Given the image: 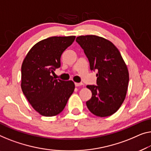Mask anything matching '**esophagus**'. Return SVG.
Returning <instances> with one entry per match:
<instances>
[{
    "mask_svg": "<svg viewBox=\"0 0 151 151\" xmlns=\"http://www.w3.org/2000/svg\"><path fill=\"white\" fill-rule=\"evenodd\" d=\"M75 85L76 87H79V86H81V85H83V83H75Z\"/></svg>",
    "mask_w": 151,
    "mask_h": 151,
    "instance_id": "34e87169",
    "label": "esophagus"
}]
</instances>
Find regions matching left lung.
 I'll return each instance as SVG.
<instances>
[{"mask_svg": "<svg viewBox=\"0 0 151 151\" xmlns=\"http://www.w3.org/2000/svg\"><path fill=\"white\" fill-rule=\"evenodd\" d=\"M76 41L88 58L90 70H97V85H87L92 96L87 101L89 111L100 117L111 116L124 101L129 72L119 49L110 40L96 35L79 36Z\"/></svg>", "mask_w": 151, "mask_h": 151, "instance_id": "left-lung-1", "label": "left lung"}]
</instances>
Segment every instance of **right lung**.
<instances>
[{
  "label": "right lung",
  "instance_id": "right-lung-1",
  "mask_svg": "<svg viewBox=\"0 0 151 151\" xmlns=\"http://www.w3.org/2000/svg\"><path fill=\"white\" fill-rule=\"evenodd\" d=\"M75 37H52L40 40L30 49L22 63V91L33 109L42 116L60 114L75 90L73 81L55 79L51 74L61 66L62 54Z\"/></svg>",
  "mask_w": 151,
  "mask_h": 151
}]
</instances>
